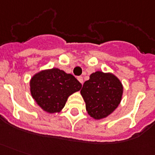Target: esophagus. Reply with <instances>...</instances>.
<instances>
[{
    "mask_svg": "<svg viewBox=\"0 0 155 155\" xmlns=\"http://www.w3.org/2000/svg\"><path fill=\"white\" fill-rule=\"evenodd\" d=\"M77 79H78V81H80L81 84H83V77H82V76H78Z\"/></svg>",
    "mask_w": 155,
    "mask_h": 155,
    "instance_id": "obj_1",
    "label": "esophagus"
}]
</instances>
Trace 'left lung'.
I'll list each match as a JSON object with an SVG mask.
<instances>
[{"label": "left lung", "instance_id": "8db88e82", "mask_svg": "<svg viewBox=\"0 0 155 155\" xmlns=\"http://www.w3.org/2000/svg\"><path fill=\"white\" fill-rule=\"evenodd\" d=\"M81 94L88 114L100 120L113 113L118 107L123 94V85L111 72L98 71L90 74L83 84Z\"/></svg>", "mask_w": 155, "mask_h": 155}]
</instances>
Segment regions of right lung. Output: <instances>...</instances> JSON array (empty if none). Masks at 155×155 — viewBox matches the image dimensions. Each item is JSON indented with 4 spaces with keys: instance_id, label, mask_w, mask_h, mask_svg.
<instances>
[{
    "instance_id": "right-lung-1",
    "label": "right lung",
    "mask_w": 155,
    "mask_h": 155,
    "mask_svg": "<svg viewBox=\"0 0 155 155\" xmlns=\"http://www.w3.org/2000/svg\"><path fill=\"white\" fill-rule=\"evenodd\" d=\"M30 93L36 104L48 113H60L69 96L82 87L71 74L58 68L42 70L29 81Z\"/></svg>"
}]
</instances>
